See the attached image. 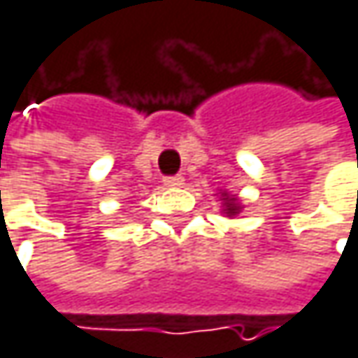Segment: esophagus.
Segmentation results:
<instances>
[{
	"mask_svg": "<svg viewBox=\"0 0 358 358\" xmlns=\"http://www.w3.org/2000/svg\"><path fill=\"white\" fill-rule=\"evenodd\" d=\"M164 185H166V187H181V185H183V177H181V175L164 177Z\"/></svg>",
	"mask_w": 358,
	"mask_h": 358,
	"instance_id": "1",
	"label": "esophagus"
}]
</instances>
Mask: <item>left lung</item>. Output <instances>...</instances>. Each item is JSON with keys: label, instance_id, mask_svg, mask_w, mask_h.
Instances as JSON below:
<instances>
[{"label": "left lung", "instance_id": "left-lung-1", "mask_svg": "<svg viewBox=\"0 0 358 358\" xmlns=\"http://www.w3.org/2000/svg\"><path fill=\"white\" fill-rule=\"evenodd\" d=\"M223 200H227V204H225V206H227V215H236V213L240 210V206L236 204V200H234V198L229 200V198H227V194H225V198H223Z\"/></svg>", "mask_w": 358, "mask_h": 358}]
</instances>
